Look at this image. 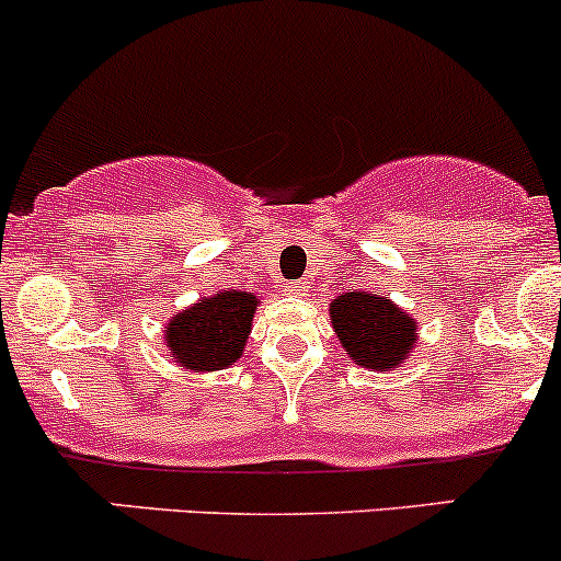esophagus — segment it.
<instances>
[{
    "label": "esophagus",
    "mask_w": 561,
    "mask_h": 561,
    "mask_svg": "<svg viewBox=\"0 0 561 561\" xmlns=\"http://www.w3.org/2000/svg\"><path fill=\"white\" fill-rule=\"evenodd\" d=\"M287 293H290V295H306V293H309V282H304V279L290 282V285H287Z\"/></svg>",
    "instance_id": "34e87169"
}]
</instances>
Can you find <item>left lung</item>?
<instances>
[{
  "mask_svg": "<svg viewBox=\"0 0 561 561\" xmlns=\"http://www.w3.org/2000/svg\"><path fill=\"white\" fill-rule=\"evenodd\" d=\"M332 330L354 365L386 373L410 359L417 322L386 295L343 293L330 304Z\"/></svg>",
  "mask_w": 561,
  "mask_h": 561,
  "instance_id": "left-lung-1",
  "label": "left lung"
}]
</instances>
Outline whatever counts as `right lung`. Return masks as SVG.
Here are the masks:
<instances>
[{
  "mask_svg": "<svg viewBox=\"0 0 561 561\" xmlns=\"http://www.w3.org/2000/svg\"><path fill=\"white\" fill-rule=\"evenodd\" d=\"M257 295L220 290L175 313L164 330L172 359L186 370H226L242 356L252 330Z\"/></svg>",
  "mask_w": 561,
  "mask_h": 561,
  "instance_id": "add662e5",
  "label": "right lung"
}]
</instances>
